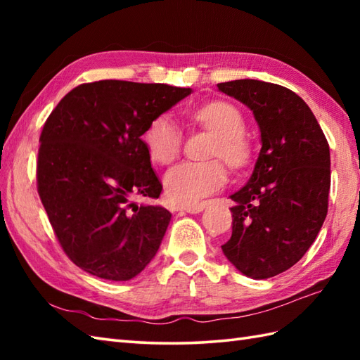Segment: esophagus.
<instances>
[{
    "label": "esophagus",
    "mask_w": 360,
    "mask_h": 360,
    "mask_svg": "<svg viewBox=\"0 0 360 360\" xmlns=\"http://www.w3.org/2000/svg\"><path fill=\"white\" fill-rule=\"evenodd\" d=\"M205 209V204H195V205H186L182 207V210H186L187 213H200Z\"/></svg>",
    "instance_id": "1"
}]
</instances>
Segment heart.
Segmentation results:
<instances>
[{
	"label": "heart",
	"mask_w": 360,
	"mask_h": 360,
	"mask_svg": "<svg viewBox=\"0 0 360 360\" xmlns=\"http://www.w3.org/2000/svg\"><path fill=\"white\" fill-rule=\"evenodd\" d=\"M195 124L217 134L205 162H182L165 174L167 198L179 205H195L204 198L218 192L227 182V170H244L254 158V148L246 137V119L231 102L217 101L201 106L193 114ZM150 158L160 165L174 162L182 150V133L168 116H159L150 122L143 133ZM221 158L224 160H220Z\"/></svg>",
	"instance_id": "1"
}]
</instances>
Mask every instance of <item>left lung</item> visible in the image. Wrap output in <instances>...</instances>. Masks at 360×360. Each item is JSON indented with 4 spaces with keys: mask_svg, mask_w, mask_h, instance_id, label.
<instances>
[{
    "mask_svg": "<svg viewBox=\"0 0 360 360\" xmlns=\"http://www.w3.org/2000/svg\"><path fill=\"white\" fill-rule=\"evenodd\" d=\"M218 89L254 111L263 143L249 182L231 196L232 236L221 249L244 275L269 278L300 262L322 229L330 145L294 91L250 79L218 83Z\"/></svg>",
    "mask_w": 360,
    "mask_h": 360,
    "instance_id": "obj_1",
    "label": "left lung"
}]
</instances>
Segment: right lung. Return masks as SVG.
Listing matches in <instances>:
<instances>
[{"instance_id":"1","label":"right lung","mask_w":360,"mask_h":360,"mask_svg":"<svg viewBox=\"0 0 360 360\" xmlns=\"http://www.w3.org/2000/svg\"><path fill=\"white\" fill-rule=\"evenodd\" d=\"M190 93L164 83H82L46 119L37 190L60 246L80 269L127 281L156 255L172 213L133 201L162 192L141 136Z\"/></svg>"}]
</instances>
